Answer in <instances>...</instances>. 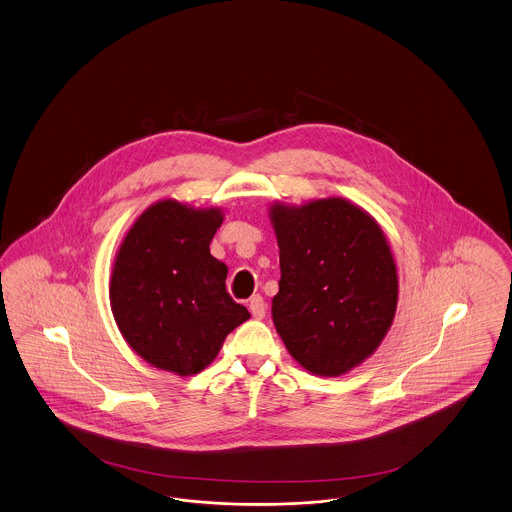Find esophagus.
Wrapping results in <instances>:
<instances>
[{
	"label": "esophagus",
	"mask_w": 512,
	"mask_h": 512,
	"mask_svg": "<svg viewBox=\"0 0 512 512\" xmlns=\"http://www.w3.org/2000/svg\"><path fill=\"white\" fill-rule=\"evenodd\" d=\"M249 310H251V316H253L255 320H263L266 314L265 299H263L261 295H253V297L249 299Z\"/></svg>",
	"instance_id": "obj_1"
}]
</instances>
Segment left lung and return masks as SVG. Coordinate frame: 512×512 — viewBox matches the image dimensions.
<instances>
[{"label":"left lung","instance_id":"1","mask_svg":"<svg viewBox=\"0 0 512 512\" xmlns=\"http://www.w3.org/2000/svg\"><path fill=\"white\" fill-rule=\"evenodd\" d=\"M268 217L280 247L272 320L308 373L339 377L379 348L394 322L398 274L373 215L345 198L274 202Z\"/></svg>","mask_w":512,"mask_h":512}]
</instances>
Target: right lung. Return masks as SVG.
Returning <instances> with one entry per match:
<instances>
[{
    "mask_svg": "<svg viewBox=\"0 0 512 512\" xmlns=\"http://www.w3.org/2000/svg\"><path fill=\"white\" fill-rule=\"evenodd\" d=\"M221 207L175 198L148 205L123 236L110 274V308L125 343L154 368L194 375L249 318L226 293V268L209 253Z\"/></svg>",
    "mask_w": 512,
    "mask_h": 512,
    "instance_id": "right-lung-1",
    "label": "right lung"
}]
</instances>
